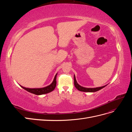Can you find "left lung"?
I'll return each instance as SVG.
<instances>
[{"instance_id":"left-lung-1","label":"left lung","mask_w":132,"mask_h":132,"mask_svg":"<svg viewBox=\"0 0 132 132\" xmlns=\"http://www.w3.org/2000/svg\"><path fill=\"white\" fill-rule=\"evenodd\" d=\"M74 85L75 86L76 88H77L78 90L80 91H83V92H91V93H93V92H96V91H97L100 90L102 89L103 87H105L106 85L105 86H103L101 87H95V88H86V87H82L80 85H79L78 82H77V80H76V79H75V77L74 75Z\"/></svg>"}]
</instances>
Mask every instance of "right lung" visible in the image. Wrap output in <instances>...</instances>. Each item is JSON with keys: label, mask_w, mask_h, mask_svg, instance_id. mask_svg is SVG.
Segmentation results:
<instances>
[{"label": "right lung", "mask_w": 132, "mask_h": 132, "mask_svg": "<svg viewBox=\"0 0 132 132\" xmlns=\"http://www.w3.org/2000/svg\"><path fill=\"white\" fill-rule=\"evenodd\" d=\"M57 75V74L55 75L54 80H53V81L52 82V83L51 85L47 86L46 87H43V88L30 89V88H26V87H23L22 86H21L22 87L23 89H25V90L30 92V93H32V94H35V95H43V94L49 93H50V92L52 91L55 89V86H56Z\"/></svg>", "instance_id": "right-lung-1"}]
</instances>
